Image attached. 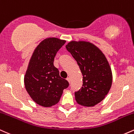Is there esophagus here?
<instances>
[{"label": "esophagus", "instance_id": "34e87169", "mask_svg": "<svg viewBox=\"0 0 134 134\" xmlns=\"http://www.w3.org/2000/svg\"><path fill=\"white\" fill-rule=\"evenodd\" d=\"M67 81H68V82H69V83H70V81H71V79H70V77H67Z\"/></svg>", "mask_w": 134, "mask_h": 134}]
</instances>
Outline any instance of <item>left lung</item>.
<instances>
[{"label":"left lung","mask_w":134,"mask_h":134,"mask_svg":"<svg viewBox=\"0 0 134 134\" xmlns=\"http://www.w3.org/2000/svg\"><path fill=\"white\" fill-rule=\"evenodd\" d=\"M77 61L83 76L82 86L75 92L78 104L94 107L108 93L112 84V72L102 52L86 41H70L65 46Z\"/></svg>","instance_id":"1"}]
</instances>
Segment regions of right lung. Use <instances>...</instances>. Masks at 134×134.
I'll use <instances>...</instances> for the list:
<instances>
[{"label": "right lung", "mask_w": 134, "mask_h": 134, "mask_svg": "<svg viewBox=\"0 0 134 134\" xmlns=\"http://www.w3.org/2000/svg\"><path fill=\"white\" fill-rule=\"evenodd\" d=\"M65 41L57 38L44 40L35 50L29 63L24 76L26 90L32 99L42 107L56 104L69 85L53 65L55 55Z\"/></svg>", "instance_id": "add662e5"}]
</instances>
